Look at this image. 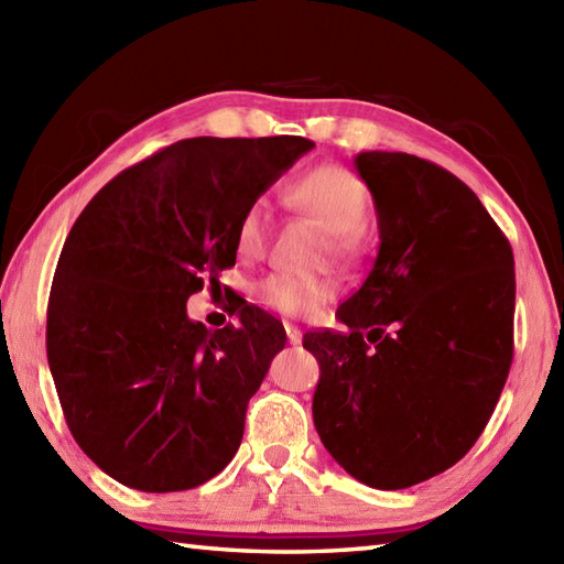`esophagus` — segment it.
<instances>
[{"label": "esophagus", "instance_id": "obj_1", "mask_svg": "<svg viewBox=\"0 0 564 564\" xmlns=\"http://www.w3.org/2000/svg\"><path fill=\"white\" fill-rule=\"evenodd\" d=\"M285 334H289V341L295 346V344H301L303 341V332L297 329L295 325H285Z\"/></svg>", "mask_w": 564, "mask_h": 564}]
</instances>
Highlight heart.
Masks as SVG:
<instances>
[{
  "mask_svg": "<svg viewBox=\"0 0 564 564\" xmlns=\"http://www.w3.org/2000/svg\"><path fill=\"white\" fill-rule=\"evenodd\" d=\"M285 200L293 208L310 215L327 230L329 249L339 257H356L361 251V227L370 210V194L366 184L349 166L319 164L307 170L283 191ZM271 235L269 208L263 200L249 203L239 215L235 245L239 257L254 259L267 249ZM337 293V281L329 275H291L269 273L254 285V297L269 310L281 315L301 317L313 313L315 307L327 303Z\"/></svg>",
  "mask_w": 564,
  "mask_h": 564,
  "instance_id": "1",
  "label": "heart"
}]
</instances>
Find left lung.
Segmentation results:
<instances>
[{"mask_svg": "<svg viewBox=\"0 0 564 564\" xmlns=\"http://www.w3.org/2000/svg\"><path fill=\"white\" fill-rule=\"evenodd\" d=\"M380 247L339 305L344 329L307 332L315 429L346 473L376 489L429 480L480 438L511 368L513 251L492 215L443 166L361 152Z\"/></svg>", "mask_w": 564, "mask_h": 564, "instance_id": "obj_1", "label": "left lung"}]
</instances>
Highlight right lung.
Here are the masks:
<instances>
[{"label": "right lung", "instance_id": "obj_1", "mask_svg": "<svg viewBox=\"0 0 564 564\" xmlns=\"http://www.w3.org/2000/svg\"><path fill=\"white\" fill-rule=\"evenodd\" d=\"M295 135L191 138L111 178L65 239L47 364L79 448L140 492L194 489L235 458L249 398L285 346L273 315L188 319V295L235 267L239 215L297 158Z\"/></svg>", "mask_w": 564, "mask_h": 564}]
</instances>
